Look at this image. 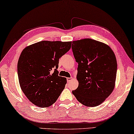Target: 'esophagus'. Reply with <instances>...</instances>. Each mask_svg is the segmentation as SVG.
<instances>
[{"mask_svg":"<svg viewBox=\"0 0 134 134\" xmlns=\"http://www.w3.org/2000/svg\"><path fill=\"white\" fill-rule=\"evenodd\" d=\"M72 77H67V82H71V80H72Z\"/></svg>","mask_w":134,"mask_h":134,"instance_id":"esophagus-1","label":"esophagus"}]
</instances>
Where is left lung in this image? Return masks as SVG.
Masks as SVG:
<instances>
[{"instance_id":"8db88e82","label":"left lung","mask_w":134,"mask_h":134,"mask_svg":"<svg viewBox=\"0 0 134 134\" xmlns=\"http://www.w3.org/2000/svg\"><path fill=\"white\" fill-rule=\"evenodd\" d=\"M71 48L78 63L79 82L72 93L82 104L96 107L114 88L118 66L115 55L107 44L91 39L72 42Z\"/></svg>"}]
</instances>
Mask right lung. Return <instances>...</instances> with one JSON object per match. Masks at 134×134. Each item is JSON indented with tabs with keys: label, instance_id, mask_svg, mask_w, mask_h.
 Wrapping results in <instances>:
<instances>
[{
	"label": "right lung",
	"instance_id": "1",
	"mask_svg": "<svg viewBox=\"0 0 134 134\" xmlns=\"http://www.w3.org/2000/svg\"><path fill=\"white\" fill-rule=\"evenodd\" d=\"M71 42L41 41L25 48L18 59L17 71L21 90L40 107L52 105L67 83L58 76L59 59L70 49Z\"/></svg>",
	"mask_w": 134,
	"mask_h": 134
}]
</instances>
